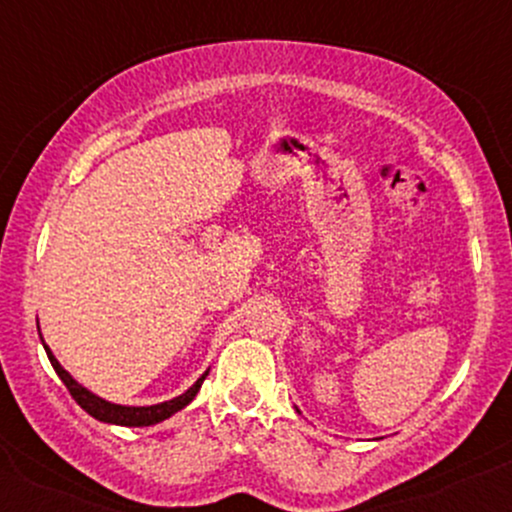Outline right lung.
<instances>
[{"instance_id": "right-lung-1", "label": "right lung", "mask_w": 512, "mask_h": 512, "mask_svg": "<svg viewBox=\"0 0 512 512\" xmlns=\"http://www.w3.org/2000/svg\"><path fill=\"white\" fill-rule=\"evenodd\" d=\"M38 333H41V328H38ZM43 347H46V355L50 359V364H53L55 374L63 379L67 391L72 393V398L80 403L84 411L92 415V418L101 420V423L123 425V428H148V425L162 423V420H167L170 415L179 413L182 408H187L189 403L194 401V396L199 393L201 384H204V379L209 376V372L201 374L192 389H187L182 396L172 398V401L157 403V406H121V403H111V401H106V398H99L97 393H92L89 389H84L82 384H77V381L70 376V372L63 369V364L55 359V355L50 352V347L46 345V342H43Z\"/></svg>"}]
</instances>
